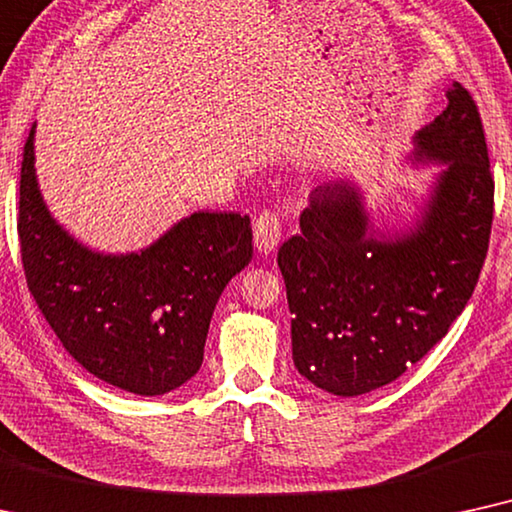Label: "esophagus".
Wrapping results in <instances>:
<instances>
[{"label": "esophagus", "mask_w": 512, "mask_h": 512, "mask_svg": "<svg viewBox=\"0 0 512 512\" xmlns=\"http://www.w3.org/2000/svg\"><path fill=\"white\" fill-rule=\"evenodd\" d=\"M252 234H255L257 250L264 252V255L276 250L283 236L281 217H278V213H271V210H264V213L257 215L255 224H252Z\"/></svg>", "instance_id": "obj_1"}]
</instances>
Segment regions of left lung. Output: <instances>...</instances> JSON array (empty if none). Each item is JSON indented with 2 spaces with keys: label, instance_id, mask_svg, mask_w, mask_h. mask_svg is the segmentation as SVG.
<instances>
[{
  "label": "left lung",
  "instance_id": "obj_1",
  "mask_svg": "<svg viewBox=\"0 0 512 512\" xmlns=\"http://www.w3.org/2000/svg\"><path fill=\"white\" fill-rule=\"evenodd\" d=\"M414 135V161L440 163L410 231L374 229L351 182L316 187L299 234L278 250L297 372L332 395L370 393L419 363L461 316L485 264L494 177L475 100L454 81Z\"/></svg>",
  "mask_w": 512,
  "mask_h": 512
}]
</instances>
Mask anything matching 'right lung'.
<instances>
[{"mask_svg": "<svg viewBox=\"0 0 512 512\" xmlns=\"http://www.w3.org/2000/svg\"><path fill=\"white\" fill-rule=\"evenodd\" d=\"M34 128L18 201L20 255L34 302L93 377L135 395L175 391L199 372L217 299L252 260L250 217L199 210L140 252H95L46 208Z\"/></svg>", "mask_w": 512, "mask_h": 512, "instance_id": "1", "label": "right lung"}]
</instances>
